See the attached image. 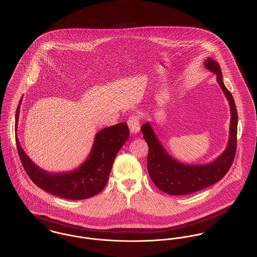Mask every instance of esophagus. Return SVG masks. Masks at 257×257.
<instances>
[{
	"instance_id": "1",
	"label": "esophagus",
	"mask_w": 257,
	"mask_h": 257,
	"mask_svg": "<svg viewBox=\"0 0 257 257\" xmlns=\"http://www.w3.org/2000/svg\"><path fill=\"white\" fill-rule=\"evenodd\" d=\"M128 127L130 129L131 133H139L140 131V117L138 115H131L127 120Z\"/></svg>"
}]
</instances>
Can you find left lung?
<instances>
[{
    "label": "left lung",
    "mask_w": 257,
    "mask_h": 257,
    "mask_svg": "<svg viewBox=\"0 0 257 257\" xmlns=\"http://www.w3.org/2000/svg\"><path fill=\"white\" fill-rule=\"evenodd\" d=\"M207 69L217 75V82L229 100L231 110L230 138L225 152L209 164L189 165L177 161L167 154L157 138L151 124L141 127L144 139L149 146L148 171L150 177L162 192L173 196H185L203 190L220 181L231 168L237 150V112L230 91L225 87L221 68L211 58L205 60Z\"/></svg>",
    "instance_id": "1"
}]
</instances>
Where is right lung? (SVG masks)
Wrapping results in <instances>:
<instances>
[{
  "label": "right lung",
  "instance_id": "add662e5",
  "mask_svg": "<svg viewBox=\"0 0 257 257\" xmlns=\"http://www.w3.org/2000/svg\"><path fill=\"white\" fill-rule=\"evenodd\" d=\"M20 101L17 108L16 126L19 121ZM129 134L125 122L100 130L96 135L93 149L86 161L79 168L61 174H52L40 169L26 156L17 136L16 142L22 166L36 186L59 198L79 200L92 198L102 191L107 183L114 158Z\"/></svg>",
  "mask_w": 257,
  "mask_h": 257
}]
</instances>
